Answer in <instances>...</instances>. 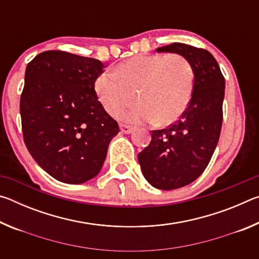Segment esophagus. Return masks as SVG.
I'll return each instance as SVG.
<instances>
[{"label":"esophagus","instance_id":"obj_1","mask_svg":"<svg viewBox=\"0 0 259 259\" xmlns=\"http://www.w3.org/2000/svg\"><path fill=\"white\" fill-rule=\"evenodd\" d=\"M120 129H121V133L123 134H131L134 131L133 126L126 125V124H120Z\"/></svg>","mask_w":259,"mask_h":259}]
</instances>
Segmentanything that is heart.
I'll list each match as a JSON object with an SVG mask.
<instances>
[{
  "mask_svg": "<svg viewBox=\"0 0 259 259\" xmlns=\"http://www.w3.org/2000/svg\"><path fill=\"white\" fill-rule=\"evenodd\" d=\"M113 72H104L95 82L100 104L111 115L122 111L138 95L137 107L119 114L130 123L155 121L157 125L176 122L194 91V72L186 57L178 54L137 55L122 61Z\"/></svg>",
  "mask_w": 259,
  "mask_h": 259,
  "instance_id": "heart-1",
  "label": "heart"
}]
</instances>
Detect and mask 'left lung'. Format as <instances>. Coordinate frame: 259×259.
I'll return each mask as SVG.
<instances>
[{
    "instance_id": "left-lung-1",
    "label": "left lung",
    "mask_w": 259,
    "mask_h": 259,
    "mask_svg": "<svg viewBox=\"0 0 259 259\" xmlns=\"http://www.w3.org/2000/svg\"><path fill=\"white\" fill-rule=\"evenodd\" d=\"M156 51L186 57L194 72V91L186 112L166 129L153 130L151 144L138 154L146 181L170 191L194 182L211 159L222 129L225 78L204 49L171 43Z\"/></svg>"
}]
</instances>
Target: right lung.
<instances>
[{"label":"right lung","mask_w":259,"mask_h":259,"mask_svg":"<svg viewBox=\"0 0 259 259\" xmlns=\"http://www.w3.org/2000/svg\"><path fill=\"white\" fill-rule=\"evenodd\" d=\"M100 60L46 51L26 67L20 97L24 142L36 163L66 184L97 176L119 124L97 98Z\"/></svg>","instance_id":"right-lung-1"}]
</instances>
